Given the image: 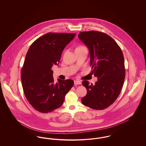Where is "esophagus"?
<instances>
[{
    "label": "esophagus",
    "mask_w": 146,
    "mask_h": 146,
    "mask_svg": "<svg viewBox=\"0 0 146 146\" xmlns=\"http://www.w3.org/2000/svg\"><path fill=\"white\" fill-rule=\"evenodd\" d=\"M74 83L75 85H80V84H82V83H81V82L79 81V80H76L74 81Z\"/></svg>",
    "instance_id": "obj_1"
}]
</instances>
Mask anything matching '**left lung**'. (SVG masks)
Returning <instances> with one entry per match:
<instances>
[{"mask_svg": "<svg viewBox=\"0 0 146 146\" xmlns=\"http://www.w3.org/2000/svg\"><path fill=\"white\" fill-rule=\"evenodd\" d=\"M79 39L89 50L92 74L97 77L95 84L84 80L87 94L82 104L96 110L110 106L117 100L125 76L123 52L115 41L104 33L91 31L80 32Z\"/></svg>", "mask_w": 146, "mask_h": 146, "instance_id": "8db88e82", "label": "left lung"}]
</instances>
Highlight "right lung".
I'll use <instances>...</instances> for the list:
<instances>
[{
	"label": "right lung",
	"instance_id": "add662e5",
	"mask_svg": "<svg viewBox=\"0 0 146 146\" xmlns=\"http://www.w3.org/2000/svg\"><path fill=\"white\" fill-rule=\"evenodd\" d=\"M76 33H48L33 42L21 70L22 85L28 102L43 113L62 106L67 93L74 84L73 80H61L55 83L51 67L58 65L63 50Z\"/></svg>",
	"mask_w": 146,
	"mask_h": 146
}]
</instances>
